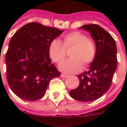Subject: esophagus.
Returning <instances> with one entry per match:
<instances>
[{
  "mask_svg": "<svg viewBox=\"0 0 127 127\" xmlns=\"http://www.w3.org/2000/svg\"><path fill=\"white\" fill-rule=\"evenodd\" d=\"M61 77H63V78H66V77H69V75H65V74H63V73H61Z\"/></svg>",
  "mask_w": 127,
  "mask_h": 127,
  "instance_id": "34e87169",
  "label": "esophagus"
}]
</instances>
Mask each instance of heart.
Segmentation results:
<instances>
[{
    "label": "heart",
    "mask_w": 127,
    "mask_h": 127,
    "mask_svg": "<svg viewBox=\"0 0 127 127\" xmlns=\"http://www.w3.org/2000/svg\"><path fill=\"white\" fill-rule=\"evenodd\" d=\"M71 47L69 52L71 58L62 62L59 65L62 71L67 73H77L82 67L87 68L95 58L96 50L95 42L80 31L65 34L63 43L58 39H52L48 45V54L54 63H60L66 56V50Z\"/></svg>",
    "instance_id": "obj_1"
}]
</instances>
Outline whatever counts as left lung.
<instances>
[{"label": "left lung", "mask_w": 127, "mask_h": 127, "mask_svg": "<svg viewBox=\"0 0 127 127\" xmlns=\"http://www.w3.org/2000/svg\"><path fill=\"white\" fill-rule=\"evenodd\" d=\"M81 29L91 33L96 54L88 71L77 75L80 85L69 94L75 100L89 102L100 98L110 88L117 68V48L114 38L100 26L86 24Z\"/></svg>", "instance_id": "left-lung-1"}]
</instances>
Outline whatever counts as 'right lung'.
Listing matches in <instances>:
<instances>
[{
    "mask_svg": "<svg viewBox=\"0 0 127 127\" xmlns=\"http://www.w3.org/2000/svg\"><path fill=\"white\" fill-rule=\"evenodd\" d=\"M63 32L31 22L13 34L5 57L7 80L20 98L29 101L40 99L50 80L60 76L61 73L51 63L48 45Z\"/></svg>",
    "mask_w": 127,
    "mask_h": 127,
    "instance_id": "right-lung-1",
    "label": "right lung"
}]
</instances>
